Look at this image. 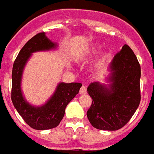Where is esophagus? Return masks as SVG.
I'll use <instances>...</instances> for the list:
<instances>
[{"label":"esophagus","mask_w":154,"mask_h":154,"mask_svg":"<svg viewBox=\"0 0 154 154\" xmlns=\"http://www.w3.org/2000/svg\"><path fill=\"white\" fill-rule=\"evenodd\" d=\"M86 93H87V89H86L85 86H82L80 89H79V94H85Z\"/></svg>","instance_id":"obj_1"}]
</instances>
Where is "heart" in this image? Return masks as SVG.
Returning a JSON list of instances; mask_svg holds the SVG:
<instances>
[{
    "label": "heart",
    "instance_id": "heart-1",
    "mask_svg": "<svg viewBox=\"0 0 154 154\" xmlns=\"http://www.w3.org/2000/svg\"><path fill=\"white\" fill-rule=\"evenodd\" d=\"M97 52V49H92V51H90L91 54H95Z\"/></svg>",
    "mask_w": 154,
    "mask_h": 154
}]
</instances>
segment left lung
I'll return each instance as SVG.
<instances>
[{"instance_id": "1", "label": "left lung", "mask_w": 154, "mask_h": 154, "mask_svg": "<svg viewBox=\"0 0 154 154\" xmlns=\"http://www.w3.org/2000/svg\"><path fill=\"white\" fill-rule=\"evenodd\" d=\"M109 69V88L99 82L87 88L93 100L87 117L95 128L114 131L130 120L139 105L141 69L134 51L124 45L114 55Z\"/></svg>"}]
</instances>
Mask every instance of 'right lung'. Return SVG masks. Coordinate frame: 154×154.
<instances>
[{"instance_id":"right-lung-1","label":"right lung","mask_w":154,"mask_h":154,"mask_svg":"<svg viewBox=\"0 0 154 154\" xmlns=\"http://www.w3.org/2000/svg\"><path fill=\"white\" fill-rule=\"evenodd\" d=\"M56 46L40 32L26 42L14 61L12 69L11 100L14 106L30 127L37 130L51 129L57 127L65 115V108L79 93L82 84L60 83L55 92L48 102L41 107H34L27 103L22 96L20 81L23 69L33 52L47 51Z\"/></svg>"}]
</instances>
